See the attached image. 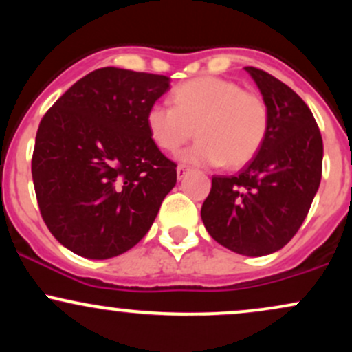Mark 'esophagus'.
Segmentation results:
<instances>
[{
    "label": "esophagus",
    "instance_id": "34e87169",
    "mask_svg": "<svg viewBox=\"0 0 352 352\" xmlns=\"http://www.w3.org/2000/svg\"><path fill=\"white\" fill-rule=\"evenodd\" d=\"M187 172H188V168L185 167V165H179V167H177V177H179V180L184 179V177L187 175Z\"/></svg>",
    "mask_w": 352,
    "mask_h": 352
}]
</instances>
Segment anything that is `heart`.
I'll list each match as a JSON object with an SVG mask.
<instances>
[{
  "instance_id": "b5f03b06",
  "label": "heart",
  "mask_w": 352,
  "mask_h": 352,
  "mask_svg": "<svg viewBox=\"0 0 352 352\" xmlns=\"http://www.w3.org/2000/svg\"><path fill=\"white\" fill-rule=\"evenodd\" d=\"M172 102L152 104L145 125L157 147L172 153L197 131L200 140L184 152L185 162L241 167L254 159L268 135L266 100L233 80L213 76L190 79L173 89Z\"/></svg>"
}]
</instances>
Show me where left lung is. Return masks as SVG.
<instances>
[{
  "mask_svg": "<svg viewBox=\"0 0 352 352\" xmlns=\"http://www.w3.org/2000/svg\"><path fill=\"white\" fill-rule=\"evenodd\" d=\"M270 109L265 144L238 175H213L201 220L213 240L246 256L288 243L308 215L322 173V139L313 112L292 87L246 66Z\"/></svg>",
  "mask_w": 352,
  "mask_h": 352,
  "instance_id": "obj_1",
  "label": "left lung"
}]
</instances>
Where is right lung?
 <instances>
[{
	"mask_svg": "<svg viewBox=\"0 0 352 352\" xmlns=\"http://www.w3.org/2000/svg\"><path fill=\"white\" fill-rule=\"evenodd\" d=\"M167 76L100 67L44 114L31 173L39 212L72 253L106 260L145 236L177 184V164L145 125Z\"/></svg>",
	"mask_w": 352,
	"mask_h": 352,
	"instance_id": "add662e5",
	"label": "right lung"
}]
</instances>
